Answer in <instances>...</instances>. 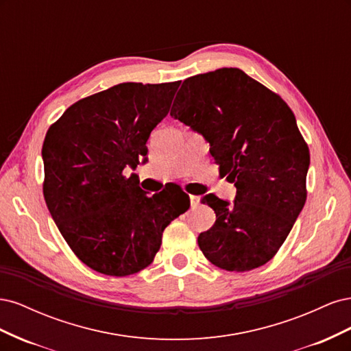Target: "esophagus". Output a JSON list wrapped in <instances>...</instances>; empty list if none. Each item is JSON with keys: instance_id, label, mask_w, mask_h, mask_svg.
Masks as SVG:
<instances>
[{"instance_id": "esophagus-1", "label": "esophagus", "mask_w": 351, "mask_h": 351, "mask_svg": "<svg viewBox=\"0 0 351 351\" xmlns=\"http://www.w3.org/2000/svg\"><path fill=\"white\" fill-rule=\"evenodd\" d=\"M190 204H192V208H196L197 204H199V196L190 195Z\"/></svg>"}]
</instances>
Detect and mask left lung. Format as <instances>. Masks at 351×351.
I'll use <instances>...</instances> for the list:
<instances>
[{"label":"left lung","instance_id":"8db88e82","mask_svg":"<svg viewBox=\"0 0 351 351\" xmlns=\"http://www.w3.org/2000/svg\"><path fill=\"white\" fill-rule=\"evenodd\" d=\"M171 117L204 134L219 174L234 183V204L206 195L217 221L197 244L215 267L246 272L269 262L304 206L309 146L278 93L240 69L189 77Z\"/></svg>","mask_w":351,"mask_h":351}]
</instances>
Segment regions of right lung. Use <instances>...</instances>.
Masks as SVG:
<instances>
[{
    "mask_svg": "<svg viewBox=\"0 0 351 351\" xmlns=\"http://www.w3.org/2000/svg\"><path fill=\"white\" fill-rule=\"evenodd\" d=\"M180 83L115 84L74 102L49 125L44 197L61 236L93 271L127 277L149 267L167 226L190 206L180 189L147 196L139 180L124 176L147 155Z\"/></svg>",
    "mask_w": 351,
    "mask_h": 351,
    "instance_id": "add662e5",
    "label": "right lung"
}]
</instances>
